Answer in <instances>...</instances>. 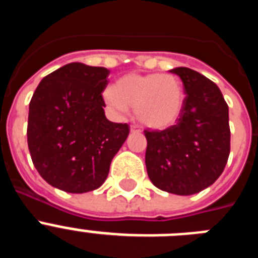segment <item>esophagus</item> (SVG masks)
I'll return each mask as SVG.
<instances>
[{"mask_svg": "<svg viewBox=\"0 0 258 258\" xmlns=\"http://www.w3.org/2000/svg\"><path fill=\"white\" fill-rule=\"evenodd\" d=\"M131 131L133 132H136V133H140L141 132V127H140V125H136V124H133V125H131Z\"/></svg>", "mask_w": 258, "mask_h": 258, "instance_id": "34e87169", "label": "esophagus"}]
</instances>
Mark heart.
Returning a JSON list of instances; mask_svg holds the SVG:
<instances>
[{"instance_id": "b5f03b06", "label": "heart", "mask_w": 258, "mask_h": 258, "mask_svg": "<svg viewBox=\"0 0 258 258\" xmlns=\"http://www.w3.org/2000/svg\"><path fill=\"white\" fill-rule=\"evenodd\" d=\"M104 101L117 113L134 108L142 124L154 129H165L181 116L184 103L183 86L170 74L125 75L115 88H107Z\"/></svg>"}]
</instances>
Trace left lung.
Returning a JSON list of instances; mask_svg holds the SVG:
<instances>
[{"label": "left lung", "mask_w": 258, "mask_h": 258, "mask_svg": "<svg viewBox=\"0 0 258 258\" xmlns=\"http://www.w3.org/2000/svg\"><path fill=\"white\" fill-rule=\"evenodd\" d=\"M183 83L184 98L175 125L145 129L146 168L152 183L175 195H192L211 186L230 155L229 106L218 86L197 71H170Z\"/></svg>", "instance_id": "1"}]
</instances>
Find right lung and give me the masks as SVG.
I'll use <instances>...</instances> for the list:
<instances>
[{"mask_svg":"<svg viewBox=\"0 0 258 258\" xmlns=\"http://www.w3.org/2000/svg\"><path fill=\"white\" fill-rule=\"evenodd\" d=\"M109 71L70 63L45 76L29 102L27 142L33 165L52 187L83 194L101 187L131 132L104 116Z\"/></svg>","mask_w":258,"mask_h":258,"instance_id":"add662e5","label":"right lung"}]
</instances>
